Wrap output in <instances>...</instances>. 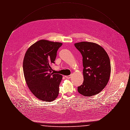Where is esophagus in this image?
Masks as SVG:
<instances>
[{
	"label": "esophagus",
	"mask_w": 130,
	"mask_h": 130,
	"mask_svg": "<svg viewBox=\"0 0 130 130\" xmlns=\"http://www.w3.org/2000/svg\"><path fill=\"white\" fill-rule=\"evenodd\" d=\"M65 77L66 78L69 79V78H70L72 77V75H67V76H65Z\"/></svg>",
	"instance_id": "34e87169"
}]
</instances>
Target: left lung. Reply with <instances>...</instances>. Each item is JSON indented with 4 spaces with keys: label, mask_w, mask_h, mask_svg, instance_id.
<instances>
[{
    "label": "left lung",
    "mask_w": 130,
    "mask_h": 130,
    "mask_svg": "<svg viewBox=\"0 0 130 130\" xmlns=\"http://www.w3.org/2000/svg\"><path fill=\"white\" fill-rule=\"evenodd\" d=\"M82 55L84 81L78 87L81 94L91 96L100 93L107 85L111 74V63L104 49L96 43L81 42L74 44Z\"/></svg>",
    "instance_id": "left-lung-1"
}]
</instances>
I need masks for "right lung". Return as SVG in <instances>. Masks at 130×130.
Wrapping results in <instances>:
<instances>
[{
  "label": "right lung",
  "mask_w": 130,
  "mask_h": 130,
  "mask_svg": "<svg viewBox=\"0 0 130 130\" xmlns=\"http://www.w3.org/2000/svg\"><path fill=\"white\" fill-rule=\"evenodd\" d=\"M62 43L40 40L27 51L23 69L26 83L37 99L51 102L59 93L61 74L52 73L51 65L55 63L57 51Z\"/></svg>",
  "instance_id": "obj_1"
}]
</instances>
